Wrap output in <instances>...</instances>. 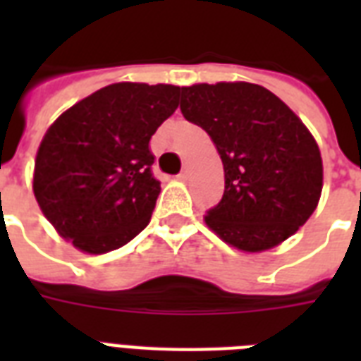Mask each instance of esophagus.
Segmentation results:
<instances>
[{
	"mask_svg": "<svg viewBox=\"0 0 361 361\" xmlns=\"http://www.w3.org/2000/svg\"><path fill=\"white\" fill-rule=\"evenodd\" d=\"M189 174H191V164L185 163L183 164V170L180 172V180H187V178H189Z\"/></svg>",
	"mask_w": 361,
	"mask_h": 361,
	"instance_id": "obj_1",
	"label": "esophagus"
}]
</instances>
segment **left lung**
<instances>
[{
  "instance_id": "left-lung-1",
  "label": "left lung",
  "mask_w": 361,
  "mask_h": 361,
  "mask_svg": "<svg viewBox=\"0 0 361 361\" xmlns=\"http://www.w3.org/2000/svg\"><path fill=\"white\" fill-rule=\"evenodd\" d=\"M181 114L214 140L225 192L204 217L228 245L260 252L290 238L319 204L322 157L277 95L249 82L181 87Z\"/></svg>"
}]
</instances>
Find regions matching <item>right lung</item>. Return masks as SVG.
Masks as SVG:
<instances>
[{"label":"right lung","instance_id":"obj_1","mask_svg":"<svg viewBox=\"0 0 361 361\" xmlns=\"http://www.w3.org/2000/svg\"><path fill=\"white\" fill-rule=\"evenodd\" d=\"M181 87L120 82L65 110L35 159L33 192L59 236L92 255L114 251L152 219L161 183L149 140Z\"/></svg>","mask_w":361,"mask_h":361}]
</instances>
